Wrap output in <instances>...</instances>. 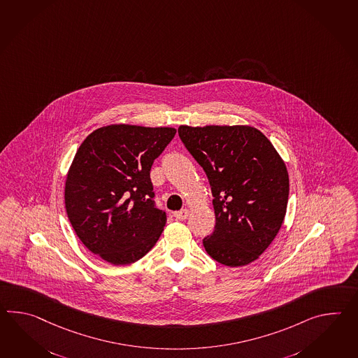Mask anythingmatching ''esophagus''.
Masks as SVG:
<instances>
[{
	"mask_svg": "<svg viewBox=\"0 0 358 358\" xmlns=\"http://www.w3.org/2000/svg\"><path fill=\"white\" fill-rule=\"evenodd\" d=\"M189 209H182V210H178V212H176L175 217L178 220V221H183V220H186L187 217H189Z\"/></svg>",
	"mask_w": 358,
	"mask_h": 358,
	"instance_id": "34e87169",
	"label": "esophagus"
}]
</instances>
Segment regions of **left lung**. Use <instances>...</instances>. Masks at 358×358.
<instances>
[{"mask_svg":"<svg viewBox=\"0 0 358 358\" xmlns=\"http://www.w3.org/2000/svg\"><path fill=\"white\" fill-rule=\"evenodd\" d=\"M186 149L203 167L215 196V230L208 255L229 267L255 262L284 222L289 198L285 162L252 126H180Z\"/></svg>","mask_w":358,"mask_h":358,"instance_id":"1","label":"left lung"}]
</instances>
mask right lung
I'll return each instance as SVG.
<instances>
[{
  "label": "right lung",
  "instance_id": "1",
  "mask_svg": "<svg viewBox=\"0 0 358 358\" xmlns=\"http://www.w3.org/2000/svg\"><path fill=\"white\" fill-rule=\"evenodd\" d=\"M173 127L110 124L83 140L68 169L65 209L90 252L114 266L137 262L155 245L167 215L154 206L150 169Z\"/></svg>",
  "mask_w": 358,
  "mask_h": 358
}]
</instances>
